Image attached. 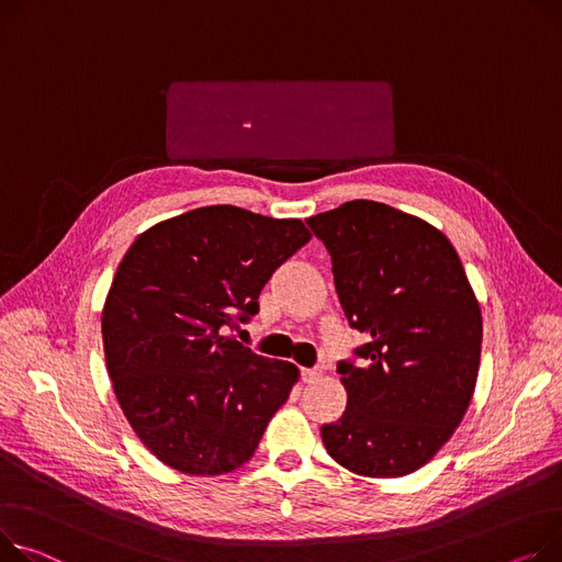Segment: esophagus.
<instances>
[{
	"mask_svg": "<svg viewBox=\"0 0 562 562\" xmlns=\"http://www.w3.org/2000/svg\"><path fill=\"white\" fill-rule=\"evenodd\" d=\"M301 378H303V382L312 384V382H316L321 378V370L318 368H303L301 370Z\"/></svg>",
	"mask_w": 562,
	"mask_h": 562,
	"instance_id": "esophagus-1",
	"label": "esophagus"
}]
</instances>
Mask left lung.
<instances>
[{"mask_svg":"<svg viewBox=\"0 0 562 562\" xmlns=\"http://www.w3.org/2000/svg\"><path fill=\"white\" fill-rule=\"evenodd\" d=\"M331 257L355 357L336 363L344 416L321 427L327 454L363 476L425 465L461 425L481 359V310L461 259L427 221L375 201L307 218Z\"/></svg>","mask_w":562,"mask_h":562,"instance_id":"left-lung-1","label":"left lung"}]
</instances>
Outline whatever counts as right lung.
I'll list each match as a JSON object with an SVG mask.
<instances>
[{"label":"right lung","instance_id":"1","mask_svg":"<svg viewBox=\"0 0 562 562\" xmlns=\"http://www.w3.org/2000/svg\"><path fill=\"white\" fill-rule=\"evenodd\" d=\"M310 239L301 218L210 205L156 223L124 255L101 316L105 366L126 420L165 465L210 476L255 454L297 368L228 331Z\"/></svg>","mask_w":562,"mask_h":562}]
</instances>
